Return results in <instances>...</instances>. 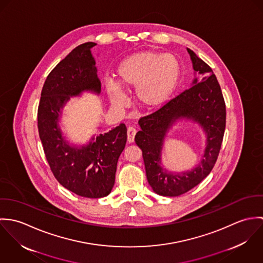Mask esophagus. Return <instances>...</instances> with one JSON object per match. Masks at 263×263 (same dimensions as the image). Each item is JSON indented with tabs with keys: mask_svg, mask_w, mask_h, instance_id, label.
<instances>
[{
	"mask_svg": "<svg viewBox=\"0 0 263 263\" xmlns=\"http://www.w3.org/2000/svg\"><path fill=\"white\" fill-rule=\"evenodd\" d=\"M137 134V129L133 126L127 127V142L128 143H133L135 140V136Z\"/></svg>",
	"mask_w": 263,
	"mask_h": 263,
	"instance_id": "obj_1",
	"label": "esophagus"
}]
</instances>
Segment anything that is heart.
I'll return each instance as SVG.
<instances>
[{
    "instance_id": "obj_1",
    "label": "heart",
    "mask_w": 263,
    "mask_h": 263,
    "mask_svg": "<svg viewBox=\"0 0 263 263\" xmlns=\"http://www.w3.org/2000/svg\"><path fill=\"white\" fill-rule=\"evenodd\" d=\"M117 82L104 80L106 93L115 106L126 101L124 88H135L138 103L145 109L156 110L164 106L175 92L181 77V65L172 53L146 50L124 58L117 66Z\"/></svg>"
}]
</instances>
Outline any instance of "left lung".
<instances>
[{
  "instance_id": "obj_1",
  "label": "left lung",
  "mask_w": 263,
  "mask_h": 263,
  "mask_svg": "<svg viewBox=\"0 0 263 263\" xmlns=\"http://www.w3.org/2000/svg\"><path fill=\"white\" fill-rule=\"evenodd\" d=\"M194 79L191 87L156 112L139 120L141 130L135 141L143 152L147 179L159 195L178 196L199 184L212 171L218 159L226 127V105L213 70L187 48ZM198 73L200 76L195 77ZM181 120L197 123L206 135L203 159L191 171L168 172L161 164V151L170 129Z\"/></svg>"
}]
</instances>
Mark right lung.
<instances>
[{"mask_svg":"<svg viewBox=\"0 0 263 263\" xmlns=\"http://www.w3.org/2000/svg\"><path fill=\"white\" fill-rule=\"evenodd\" d=\"M86 42L74 48L47 76L38 106L39 138L57 180L77 195L99 198L108 195L115 181L117 161L126 144V126L120 123L88 144H70L60 122L71 97L84 92L99 95L101 83L91 48Z\"/></svg>","mask_w":263,"mask_h":263,"instance_id":"1","label":"right lung"}]
</instances>
